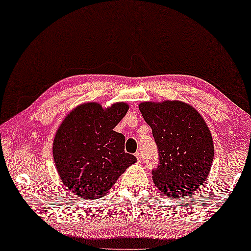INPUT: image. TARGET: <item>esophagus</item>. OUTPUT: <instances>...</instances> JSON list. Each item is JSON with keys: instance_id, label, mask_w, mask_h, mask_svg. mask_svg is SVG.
Instances as JSON below:
<instances>
[{"instance_id": "1", "label": "esophagus", "mask_w": 251, "mask_h": 251, "mask_svg": "<svg viewBox=\"0 0 251 251\" xmlns=\"http://www.w3.org/2000/svg\"><path fill=\"white\" fill-rule=\"evenodd\" d=\"M135 155H136V157H137V160H138V162H140V161H142V159H143L142 153H140V152H137V153L135 154Z\"/></svg>"}]
</instances>
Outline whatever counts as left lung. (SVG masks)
<instances>
[{
    "label": "left lung",
    "mask_w": 251,
    "mask_h": 251,
    "mask_svg": "<svg viewBox=\"0 0 251 251\" xmlns=\"http://www.w3.org/2000/svg\"><path fill=\"white\" fill-rule=\"evenodd\" d=\"M139 111L159 150L153 183L171 199L187 198L203 185L214 160V142L200 113L187 102L143 101Z\"/></svg>",
    "instance_id": "1"
}]
</instances>
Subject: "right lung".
Returning a JSON list of instances; mask_svg holds the SVG:
<instances>
[{"label": "right lung", "instance_id": "add662e5", "mask_svg": "<svg viewBox=\"0 0 251 251\" xmlns=\"http://www.w3.org/2000/svg\"><path fill=\"white\" fill-rule=\"evenodd\" d=\"M129 109L126 102L105 108L81 104L68 113L54 135L53 161L61 181L74 195L101 198L137 159L125 152L126 138L114 131Z\"/></svg>", "mask_w": 251, "mask_h": 251}]
</instances>
